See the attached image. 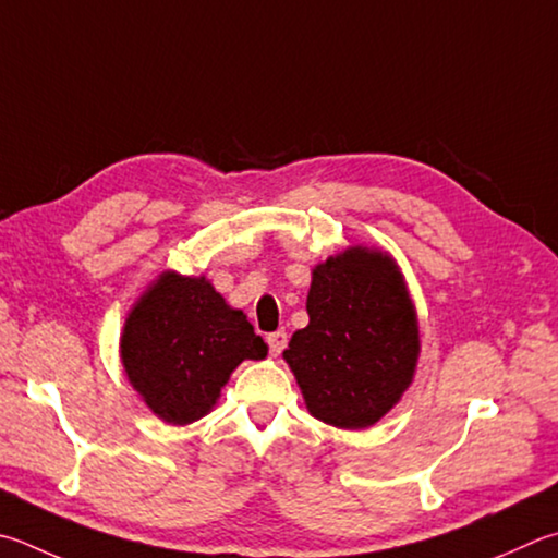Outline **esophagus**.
<instances>
[{"label":"esophagus","mask_w":558,"mask_h":558,"mask_svg":"<svg viewBox=\"0 0 558 558\" xmlns=\"http://www.w3.org/2000/svg\"><path fill=\"white\" fill-rule=\"evenodd\" d=\"M266 341H268V349H270L272 356H280L282 349L288 347V333L286 331H272V333H268Z\"/></svg>","instance_id":"1"}]
</instances>
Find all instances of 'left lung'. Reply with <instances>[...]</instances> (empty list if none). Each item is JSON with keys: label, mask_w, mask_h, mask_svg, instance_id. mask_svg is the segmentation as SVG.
I'll use <instances>...</instances> for the list:
<instances>
[{"label": "left lung", "mask_w": 558, "mask_h": 558, "mask_svg": "<svg viewBox=\"0 0 558 558\" xmlns=\"http://www.w3.org/2000/svg\"><path fill=\"white\" fill-rule=\"evenodd\" d=\"M310 324L282 359L312 417L366 429L410 388L420 359L417 312L388 253L351 246L312 270Z\"/></svg>", "instance_id": "8db88e82"}]
</instances>
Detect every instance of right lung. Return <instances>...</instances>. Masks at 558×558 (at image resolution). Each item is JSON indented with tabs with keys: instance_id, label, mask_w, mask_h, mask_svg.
<instances>
[{
	"instance_id": "add662e5",
	"label": "right lung",
	"mask_w": 558,
	"mask_h": 558,
	"mask_svg": "<svg viewBox=\"0 0 558 558\" xmlns=\"http://www.w3.org/2000/svg\"><path fill=\"white\" fill-rule=\"evenodd\" d=\"M121 363L150 412L190 424L215 408L241 361H260L268 347L241 310L205 276L160 272L131 307L121 331Z\"/></svg>"
}]
</instances>
